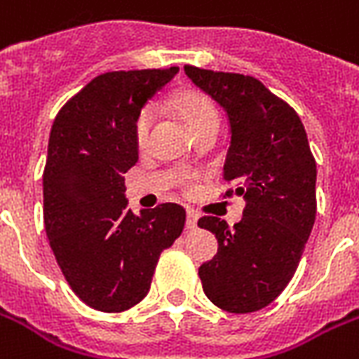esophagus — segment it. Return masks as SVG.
<instances>
[{
    "mask_svg": "<svg viewBox=\"0 0 359 359\" xmlns=\"http://www.w3.org/2000/svg\"><path fill=\"white\" fill-rule=\"evenodd\" d=\"M197 221H199V214L195 210H188V217H186V229L195 230L197 229Z\"/></svg>",
    "mask_w": 359,
    "mask_h": 359,
    "instance_id": "obj_1",
    "label": "esophagus"
}]
</instances>
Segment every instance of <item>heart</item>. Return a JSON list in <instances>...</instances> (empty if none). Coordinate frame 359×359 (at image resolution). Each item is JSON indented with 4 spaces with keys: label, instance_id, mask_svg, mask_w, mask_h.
Wrapping results in <instances>:
<instances>
[{
    "label": "heart",
    "instance_id": "1",
    "mask_svg": "<svg viewBox=\"0 0 359 359\" xmlns=\"http://www.w3.org/2000/svg\"><path fill=\"white\" fill-rule=\"evenodd\" d=\"M173 109L182 118V121L194 136L201 130L208 129V127H214V125L219 127V112L215 109V104L212 103V99L206 97L201 92H195V90L179 92L173 97ZM151 121H153V110H142L138 119H136V127H134V138H136L138 147H144L147 144ZM179 182L184 189H191V186H194V179L189 175H180Z\"/></svg>",
    "mask_w": 359,
    "mask_h": 359
}]
</instances>
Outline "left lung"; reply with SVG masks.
Returning a JSON list of instances; mask_svg holds the SVG:
<instances>
[{"label": "left lung", "mask_w": 359, "mask_h": 359, "mask_svg": "<svg viewBox=\"0 0 359 359\" xmlns=\"http://www.w3.org/2000/svg\"><path fill=\"white\" fill-rule=\"evenodd\" d=\"M195 86L217 101L230 125L223 179L247 201L232 229L205 215L217 255L199 267L206 297L230 313L265 308L290 284L316 221V158L304 125L258 79L184 66Z\"/></svg>", "instance_id": "8db88e82"}]
</instances>
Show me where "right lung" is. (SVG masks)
I'll list each match as a JSON object with an SVG mask.
<instances>
[{"instance_id": "1", "label": "right lung", "mask_w": 359, "mask_h": 359, "mask_svg": "<svg viewBox=\"0 0 359 359\" xmlns=\"http://www.w3.org/2000/svg\"><path fill=\"white\" fill-rule=\"evenodd\" d=\"M179 68L109 72L64 104L43 170V225L75 295L107 313L129 310L151 287L160 252L182 234L175 203L127 208L123 175L138 162L134 127L144 104Z\"/></svg>"}]
</instances>
